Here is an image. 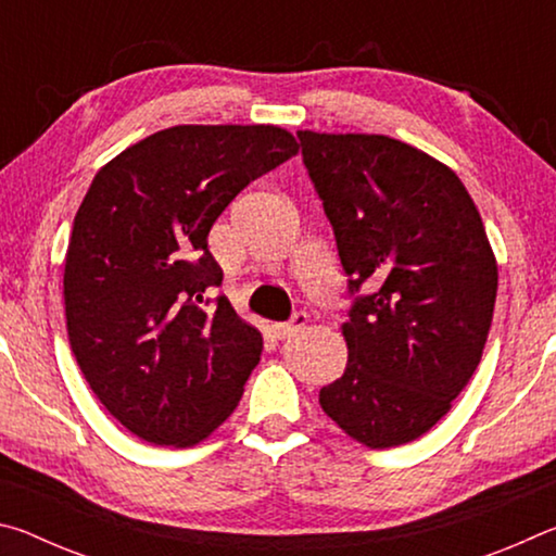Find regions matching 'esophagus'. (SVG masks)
Masks as SVG:
<instances>
[{
	"label": "esophagus",
	"instance_id": "34e87169",
	"mask_svg": "<svg viewBox=\"0 0 556 556\" xmlns=\"http://www.w3.org/2000/svg\"><path fill=\"white\" fill-rule=\"evenodd\" d=\"M306 324H308V314L306 312H294V314H291L289 321L275 324V336L277 338H291L294 333H299Z\"/></svg>",
	"mask_w": 556,
	"mask_h": 556
}]
</instances>
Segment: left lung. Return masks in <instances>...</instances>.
<instances>
[{"label":"left lung","instance_id":"1","mask_svg":"<svg viewBox=\"0 0 556 556\" xmlns=\"http://www.w3.org/2000/svg\"><path fill=\"white\" fill-rule=\"evenodd\" d=\"M296 137L351 296L345 372L318 402L365 446L407 444L481 363L497 291L483 220L448 166L397 139Z\"/></svg>","mask_w":556,"mask_h":556}]
</instances>
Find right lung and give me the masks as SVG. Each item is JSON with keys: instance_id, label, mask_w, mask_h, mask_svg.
<instances>
[{"instance_id": "add662e5", "label": "right lung", "mask_w": 556, "mask_h": 556, "mask_svg": "<svg viewBox=\"0 0 556 556\" xmlns=\"http://www.w3.org/2000/svg\"><path fill=\"white\" fill-rule=\"evenodd\" d=\"M271 125H178L102 166L73 220L65 321L90 390L131 434L193 446L238 407L262 336L223 294L208 232L296 154Z\"/></svg>"}]
</instances>
